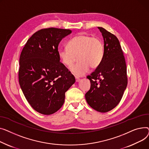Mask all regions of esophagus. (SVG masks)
Wrapping results in <instances>:
<instances>
[{"label": "esophagus", "mask_w": 149, "mask_h": 149, "mask_svg": "<svg viewBox=\"0 0 149 149\" xmlns=\"http://www.w3.org/2000/svg\"><path fill=\"white\" fill-rule=\"evenodd\" d=\"M75 79H76V82H77L79 81L80 79L79 78V77H75Z\"/></svg>", "instance_id": "esophagus-1"}]
</instances>
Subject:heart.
Returning a JSON list of instances; mask_svg holds the SVG:
<instances>
[{"label": "heart", "instance_id": "heart-1", "mask_svg": "<svg viewBox=\"0 0 149 149\" xmlns=\"http://www.w3.org/2000/svg\"><path fill=\"white\" fill-rule=\"evenodd\" d=\"M58 56L61 62L68 67L74 64L77 56L79 62L70 70L74 76H82L90 67L96 68L100 65L104 56V45L97 37L79 34L68 41L66 48L58 50Z\"/></svg>", "mask_w": 149, "mask_h": 149}]
</instances>
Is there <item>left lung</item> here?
I'll return each mask as SVG.
<instances>
[{
    "instance_id": "obj_1",
    "label": "left lung",
    "mask_w": 149,
    "mask_h": 149,
    "mask_svg": "<svg viewBox=\"0 0 149 149\" xmlns=\"http://www.w3.org/2000/svg\"><path fill=\"white\" fill-rule=\"evenodd\" d=\"M104 40V56L100 65L86 77L91 82L85 94L89 105L95 111L107 112L120 102L127 85L125 58L114 35L98 27Z\"/></svg>"
}]
</instances>
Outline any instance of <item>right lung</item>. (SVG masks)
I'll list each match as a JSON object with an SVG mask.
<instances>
[{"mask_svg": "<svg viewBox=\"0 0 149 149\" xmlns=\"http://www.w3.org/2000/svg\"><path fill=\"white\" fill-rule=\"evenodd\" d=\"M72 33L70 29L50 28L34 33L20 56L19 81L32 108L44 115L58 111L65 93L74 82V76L60 62L58 45Z\"/></svg>", "mask_w": 149, "mask_h": 149, "instance_id": "add662e5", "label": "right lung"}]
</instances>
